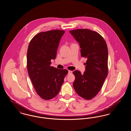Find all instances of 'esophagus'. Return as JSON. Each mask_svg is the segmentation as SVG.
I'll return each instance as SVG.
<instances>
[{"label":"esophagus","mask_w":131,"mask_h":131,"mask_svg":"<svg viewBox=\"0 0 131 131\" xmlns=\"http://www.w3.org/2000/svg\"><path fill=\"white\" fill-rule=\"evenodd\" d=\"M72 73V71H68L69 75H70V74H71Z\"/></svg>","instance_id":"esophagus-1"}]
</instances>
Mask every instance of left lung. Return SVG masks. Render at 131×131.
Returning a JSON list of instances; mask_svg holds the SVG:
<instances>
[{
	"label": "left lung",
	"instance_id": "left-lung-1",
	"mask_svg": "<svg viewBox=\"0 0 131 131\" xmlns=\"http://www.w3.org/2000/svg\"><path fill=\"white\" fill-rule=\"evenodd\" d=\"M81 48V56L87 58L85 71L73 72V86L82 98L90 100L100 91L108 74V50L106 41L98 33L87 29L70 31Z\"/></svg>",
	"mask_w": 131,
	"mask_h": 131
}]
</instances>
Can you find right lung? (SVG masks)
I'll use <instances>...</instances> for the list:
<instances>
[{
  "mask_svg": "<svg viewBox=\"0 0 131 131\" xmlns=\"http://www.w3.org/2000/svg\"><path fill=\"white\" fill-rule=\"evenodd\" d=\"M65 31L52 30L40 32L30 42L27 53V71L33 85L43 99L50 100L58 94L68 74L66 69L50 66L56 59L60 41Z\"/></svg>",
  "mask_w": 131,
  "mask_h": 131,
  "instance_id": "add662e5",
  "label": "right lung"
}]
</instances>
